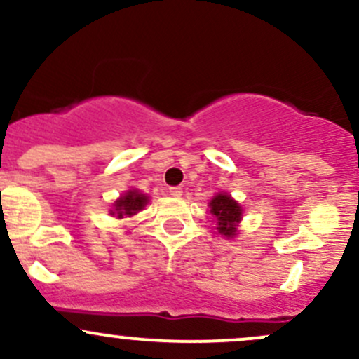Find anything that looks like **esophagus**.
<instances>
[{"mask_svg": "<svg viewBox=\"0 0 359 359\" xmlns=\"http://www.w3.org/2000/svg\"><path fill=\"white\" fill-rule=\"evenodd\" d=\"M170 194H172L173 198H180V196H182V187H179V186L170 187Z\"/></svg>", "mask_w": 359, "mask_h": 359, "instance_id": "1", "label": "esophagus"}]
</instances>
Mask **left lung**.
<instances>
[{"instance_id": "obj_1", "label": "left lung", "mask_w": 359, "mask_h": 359, "mask_svg": "<svg viewBox=\"0 0 359 359\" xmlns=\"http://www.w3.org/2000/svg\"><path fill=\"white\" fill-rule=\"evenodd\" d=\"M210 213L217 217L218 232L222 236H236V224L243 217V208L229 194H217L210 201Z\"/></svg>"}]
</instances>
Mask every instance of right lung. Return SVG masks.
Here are the masks:
<instances>
[{"label": "right lung", "mask_w": 359, "mask_h": 359, "mask_svg": "<svg viewBox=\"0 0 359 359\" xmlns=\"http://www.w3.org/2000/svg\"><path fill=\"white\" fill-rule=\"evenodd\" d=\"M146 205H148V196L141 194L137 191H129L115 203L113 215H116L118 218H123V215H129L130 217V215H135L137 211H141Z\"/></svg>", "instance_id": "right-lung-1"}]
</instances>
